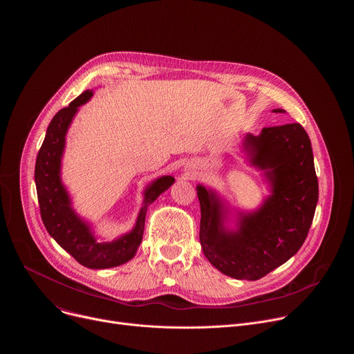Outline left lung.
<instances>
[{"label": "left lung", "mask_w": 354, "mask_h": 354, "mask_svg": "<svg viewBox=\"0 0 354 354\" xmlns=\"http://www.w3.org/2000/svg\"><path fill=\"white\" fill-rule=\"evenodd\" d=\"M243 149L250 165L265 171L272 194L257 212L239 213L236 230H228L221 198L198 185V238L217 270L238 280H258L304 243L318 203V178L311 140L299 123L265 127L259 136L246 134Z\"/></svg>", "instance_id": "obj_1"}]
</instances>
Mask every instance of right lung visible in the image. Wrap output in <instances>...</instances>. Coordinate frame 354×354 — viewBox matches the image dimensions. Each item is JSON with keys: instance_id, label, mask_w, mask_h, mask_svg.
I'll return each mask as SVG.
<instances>
[{"instance_id": "add662e5", "label": "right lung", "mask_w": 354, "mask_h": 354, "mask_svg": "<svg viewBox=\"0 0 354 354\" xmlns=\"http://www.w3.org/2000/svg\"><path fill=\"white\" fill-rule=\"evenodd\" d=\"M92 91L82 92L73 102L56 113L50 122L44 141L39 149L35 167V183L41 221L55 241L82 266L108 269L129 262L141 243L148 205L165 192L175 179L161 176L144 190V203L134 228L112 242L96 241L89 225L71 207V200L62 183L60 168L66 145V134L78 108L92 97Z\"/></svg>"}]
</instances>
